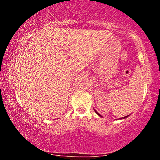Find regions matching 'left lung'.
Wrapping results in <instances>:
<instances>
[{
    "mask_svg": "<svg viewBox=\"0 0 160 160\" xmlns=\"http://www.w3.org/2000/svg\"><path fill=\"white\" fill-rule=\"evenodd\" d=\"M94 111H95V113H97V114H98V116H99V117H102V115H101L100 114V113H98V112H97L96 111H95V110L94 109ZM129 117V115H128V116H126V117H122V118H120V120H123V119H126V118H127V117Z\"/></svg>",
    "mask_w": 160,
    "mask_h": 160,
    "instance_id": "obj_1",
    "label": "left lung"
}]
</instances>
